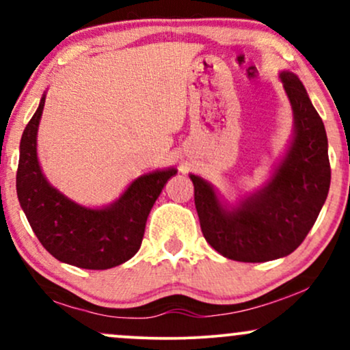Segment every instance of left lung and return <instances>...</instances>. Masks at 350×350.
Masks as SVG:
<instances>
[{"label": "left lung", "mask_w": 350, "mask_h": 350, "mask_svg": "<svg viewBox=\"0 0 350 350\" xmlns=\"http://www.w3.org/2000/svg\"><path fill=\"white\" fill-rule=\"evenodd\" d=\"M280 80L290 98L295 128L267 183L228 204L208 180L189 174L204 237L220 255L237 262H270L295 252L314 226L331 184L323 120L298 75L283 70Z\"/></svg>", "instance_id": "8db88e82"}]
</instances>
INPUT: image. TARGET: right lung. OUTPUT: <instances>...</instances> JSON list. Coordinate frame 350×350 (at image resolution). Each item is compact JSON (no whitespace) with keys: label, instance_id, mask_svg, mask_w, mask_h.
Instances as JSON below:
<instances>
[{"label":"right lung","instance_id":"obj_1","mask_svg":"<svg viewBox=\"0 0 350 350\" xmlns=\"http://www.w3.org/2000/svg\"><path fill=\"white\" fill-rule=\"evenodd\" d=\"M44 102L46 94L19 144L16 191L27 222L42 247L59 262L85 270L118 267L139 250L151 207L178 170L167 167L139 176L108 206H80L51 186L42 174L38 128Z\"/></svg>","mask_w":350,"mask_h":350}]
</instances>
